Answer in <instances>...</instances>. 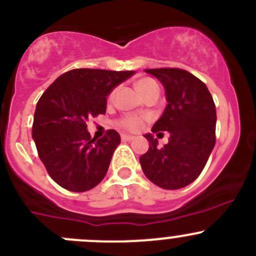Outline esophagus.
Wrapping results in <instances>:
<instances>
[{"label":"esophagus","mask_w":256,"mask_h":256,"mask_svg":"<svg viewBox=\"0 0 256 256\" xmlns=\"http://www.w3.org/2000/svg\"><path fill=\"white\" fill-rule=\"evenodd\" d=\"M121 139L125 140V142H131V140H134L135 138H134L132 135H126V134H122V135H121Z\"/></svg>","instance_id":"obj_1"}]
</instances>
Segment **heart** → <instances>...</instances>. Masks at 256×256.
Returning <instances> with one entry per match:
<instances>
[{
	"label": "heart",
	"mask_w": 256,
	"mask_h": 256,
	"mask_svg": "<svg viewBox=\"0 0 256 256\" xmlns=\"http://www.w3.org/2000/svg\"><path fill=\"white\" fill-rule=\"evenodd\" d=\"M156 82H154L152 80H149V78H142V80H138L136 83V88L139 90L142 94L146 93L150 88L155 87ZM114 97V92L110 94V98ZM146 117L145 116H139V114H128V116H124L121 118L114 122V125L117 126L118 128L121 130H126V131H130V132H138V131L142 130L144 128L145 122H146Z\"/></svg>",
	"instance_id": "obj_1"
}]
</instances>
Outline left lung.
I'll list each match as a JSON object with an SVG mask.
<instances>
[{"label": "left lung", "instance_id": "obj_1", "mask_svg": "<svg viewBox=\"0 0 256 256\" xmlns=\"http://www.w3.org/2000/svg\"><path fill=\"white\" fill-rule=\"evenodd\" d=\"M166 88V104L152 132L169 131V142L158 148L145 135L149 150L140 156L144 174L158 187L179 190L194 182L216 142V106L208 88L192 73L179 68L145 69Z\"/></svg>", "mask_w": 256, "mask_h": 256}]
</instances>
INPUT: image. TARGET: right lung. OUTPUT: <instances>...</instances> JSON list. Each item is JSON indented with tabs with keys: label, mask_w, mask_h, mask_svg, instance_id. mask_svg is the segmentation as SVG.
Listing matches in <instances>:
<instances>
[{
	"label": "right lung",
	"mask_w": 256,
	"mask_h": 256,
	"mask_svg": "<svg viewBox=\"0 0 256 256\" xmlns=\"http://www.w3.org/2000/svg\"><path fill=\"white\" fill-rule=\"evenodd\" d=\"M134 70L72 69L56 78L38 101L32 139L40 160L56 183L72 192H86L101 182L121 139L107 130L90 138L87 121L106 114L107 96Z\"/></svg>",
	"instance_id": "add662e5"
}]
</instances>
